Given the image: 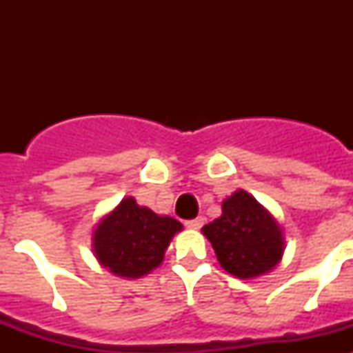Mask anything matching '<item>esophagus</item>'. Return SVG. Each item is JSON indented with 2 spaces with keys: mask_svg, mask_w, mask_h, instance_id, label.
Returning <instances> with one entry per match:
<instances>
[{
  "mask_svg": "<svg viewBox=\"0 0 353 353\" xmlns=\"http://www.w3.org/2000/svg\"><path fill=\"white\" fill-rule=\"evenodd\" d=\"M203 223H205L203 217H196V219L185 221V226L191 228V230H199V228L203 226Z\"/></svg>",
  "mask_w": 353,
  "mask_h": 353,
  "instance_id": "1",
  "label": "esophagus"
}]
</instances>
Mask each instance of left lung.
Segmentation results:
<instances>
[{
  "mask_svg": "<svg viewBox=\"0 0 353 353\" xmlns=\"http://www.w3.org/2000/svg\"><path fill=\"white\" fill-rule=\"evenodd\" d=\"M203 235L221 267L240 279L272 270L285 249L279 224L245 191L224 201L223 215L203 226Z\"/></svg>",
  "mask_w": 353,
  "mask_h": 353,
  "instance_id": "1",
  "label": "left lung"
}]
</instances>
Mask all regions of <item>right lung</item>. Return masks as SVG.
I'll return each mask as SVG.
<instances>
[{"instance_id": "add662e5", "label": "right lung", "mask_w": 353, "mask_h": 353, "mask_svg": "<svg viewBox=\"0 0 353 353\" xmlns=\"http://www.w3.org/2000/svg\"><path fill=\"white\" fill-rule=\"evenodd\" d=\"M180 230L182 224L173 217H161L125 198L99 223L93 251L117 276L141 277L161 265L170 240Z\"/></svg>"}]
</instances>
